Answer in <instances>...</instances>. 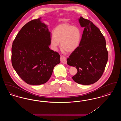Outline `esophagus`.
Listing matches in <instances>:
<instances>
[{
	"instance_id": "34e87169",
	"label": "esophagus",
	"mask_w": 121,
	"mask_h": 121,
	"mask_svg": "<svg viewBox=\"0 0 121 121\" xmlns=\"http://www.w3.org/2000/svg\"><path fill=\"white\" fill-rule=\"evenodd\" d=\"M60 61L62 63L66 64L67 63V59L65 57L62 56L60 57Z\"/></svg>"
}]
</instances>
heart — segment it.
<instances>
[{
    "label": "heart",
    "instance_id": "obj_1",
    "mask_svg": "<svg viewBox=\"0 0 121 121\" xmlns=\"http://www.w3.org/2000/svg\"><path fill=\"white\" fill-rule=\"evenodd\" d=\"M53 35L50 39L52 48L56 50L60 41L61 48L68 52H73L79 46L82 37L80 29L69 24L58 25L53 31Z\"/></svg>",
    "mask_w": 121,
    "mask_h": 121
}]
</instances>
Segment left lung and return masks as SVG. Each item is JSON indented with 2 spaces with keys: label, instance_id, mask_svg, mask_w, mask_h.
I'll return each instance as SVG.
<instances>
[{
  "label": "left lung",
  "instance_id": "obj_1",
  "mask_svg": "<svg viewBox=\"0 0 121 121\" xmlns=\"http://www.w3.org/2000/svg\"><path fill=\"white\" fill-rule=\"evenodd\" d=\"M84 27L79 46L67 59V64L76 67L77 73L72 77L78 84L90 85L102 77L108 60V52L104 35L92 22L80 17Z\"/></svg>",
  "mask_w": 121,
  "mask_h": 121
}]
</instances>
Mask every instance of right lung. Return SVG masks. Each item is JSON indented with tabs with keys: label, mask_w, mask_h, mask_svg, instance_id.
Segmentation results:
<instances>
[{
	"label": "right lung",
	"mask_w": 121,
	"mask_h": 121,
	"mask_svg": "<svg viewBox=\"0 0 121 121\" xmlns=\"http://www.w3.org/2000/svg\"><path fill=\"white\" fill-rule=\"evenodd\" d=\"M41 17L24 25L12 46V66L27 83L35 85L46 83L54 67L60 63V55L51 50V33Z\"/></svg>",
	"instance_id": "add662e5"
}]
</instances>
